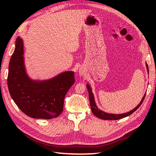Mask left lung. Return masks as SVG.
<instances>
[{"mask_svg":"<svg viewBox=\"0 0 156 156\" xmlns=\"http://www.w3.org/2000/svg\"><path fill=\"white\" fill-rule=\"evenodd\" d=\"M146 67H147V69L148 71V64H146ZM87 89L88 90V95H89V100H90V105L91 107V110L93 112V114L95 115L96 116H97L98 118L102 120H119L121 119H123L124 117H126L127 116H129L130 115H131L132 113L134 112L137 108L141 105L142 103L143 102L144 99L145 98L146 94H144V96H143L142 100L140 102L139 104L136 106L135 108H133V110L127 112L126 113H124V114H120V115H115V114H109V113H107L103 112L101 110L99 109V108L97 107L95 101H94V95L92 92V89L90 87L89 84H87Z\"/></svg>","mask_w":156,"mask_h":156,"instance_id":"8db88e82","label":"left lung"}]
</instances>
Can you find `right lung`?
I'll list each match as a JSON object with an SVG mask.
<instances>
[{"label":"right lung","mask_w":156,"mask_h":156,"mask_svg":"<svg viewBox=\"0 0 156 156\" xmlns=\"http://www.w3.org/2000/svg\"><path fill=\"white\" fill-rule=\"evenodd\" d=\"M75 83L74 72H66L48 81H32L27 76L23 60V44L20 37L9 64L8 87L16 104L33 119H51L63 111L64 100Z\"/></svg>","instance_id":"right-lung-1"}]
</instances>
